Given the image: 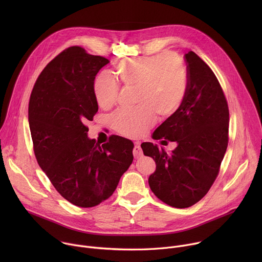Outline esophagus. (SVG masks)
Here are the masks:
<instances>
[{
	"label": "esophagus",
	"instance_id": "esophagus-1",
	"mask_svg": "<svg viewBox=\"0 0 262 262\" xmlns=\"http://www.w3.org/2000/svg\"><path fill=\"white\" fill-rule=\"evenodd\" d=\"M134 157L136 159H139L142 157L143 152H142V149L140 147V142H135V147H134Z\"/></svg>",
	"mask_w": 262,
	"mask_h": 262
}]
</instances>
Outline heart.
Wrapping results in <instances>:
<instances>
[{
  "label": "heart",
  "mask_w": 262,
  "mask_h": 262,
  "mask_svg": "<svg viewBox=\"0 0 262 262\" xmlns=\"http://www.w3.org/2000/svg\"><path fill=\"white\" fill-rule=\"evenodd\" d=\"M116 72L121 82L136 87L135 108H122L112 116L111 123L120 134L142 136L157 119L169 117L180 107L188 91L189 72L183 60L174 53H164L121 61ZM93 91L99 106L107 108L116 102L118 86L106 72L96 78Z\"/></svg>",
  "instance_id": "1"
}]
</instances>
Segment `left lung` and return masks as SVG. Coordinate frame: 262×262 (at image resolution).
Returning <instances> with one entry per match:
<instances>
[{
    "label": "left lung",
    "instance_id": "1",
    "mask_svg": "<svg viewBox=\"0 0 262 262\" xmlns=\"http://www.w3.org/2000/svg\"><path fill=\"white\" fill-rule=\"evenodd\" d=\"M184 58L189 85L183 102L152 134L155 140L176 142V148L167 154L150 142L141 144L157 165L149 186L176 208L194 205L209 191L226 152L229 126L228 104L214 73L194 52Z\"/></svg>",
    "mask_w": 262,
    "mask_h": 262
}]
</instances>
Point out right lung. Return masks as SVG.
Instances as JSON below:
<instances>
[{"mask_svg": "<svg viewBox=\"0 0 262 262\" xmlns=\"http://www.w3.org/2000/svg\"><path fill=\"white\" fill-rule=\"evenodd\" d=\"M108 60L71 47L42 70L29 102L35 157L55 189L80 207H93L116 190L133 163L134 143L112 136L101 146L88 138L98 111L93 85Z\"/></svg>", "mask_w": 262, "mask_h": 262, "instance_id": "right-lung-1", "label": "right lung"}]
</instances>
